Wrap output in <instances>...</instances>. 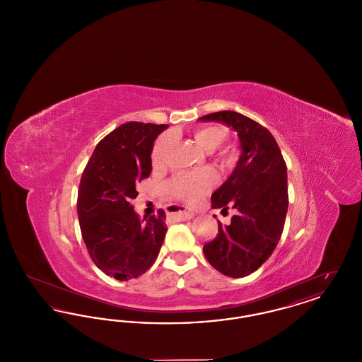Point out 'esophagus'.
Masks as SVG:
<instances>
[{
    "label": "esophagus",
    "instance_id": "esophagus-1",
    "mask_svg": "<svg viewBox=\"0 0 362 362\" xmlns=\"http://www.w3.org/2000/svg\"><path fill=\"white\" fill-rule=\"evenodd\" d=\"M194 216H195L194 211L189 210V209H179L176 211H173V218L177 220V221H186V220L192 218Z\"/></svg>",
    "mask_w": 362,
    "mask_h": 362
}]
</instances>
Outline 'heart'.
I'll list each match as a JSON object with an SVG mask.
<instances>
[{"instance_id": "b5f03b06", "label": "heart", "mask_w": 362, "mask_h": 362, "mask_svg": "<svg viewBox=\"0 0 362 362\" xmlns=\"http://www.w3.org/2000/svg\"><path fill=\"white\" fill-rule=\"evenodd\" d=\"M192 134L197 144L207 152L218 148L225 138L224 129L220 126H202L195 129ZM171 141V133H165L156 141L155 148L152 152L155 165H161L164 163ZM216 175L209 170L198 173H182L173 179V182L170 183V189L176 198L194 202L202 194L211 189L216 185Z\"/></svg>"}]
</instances>
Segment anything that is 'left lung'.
<instances>
[{
  "mask_svg": "<svg viewBox=\"0 0 362 362\" xmlns=\"http://www.w3.org/2000/svg\"><path fill=\"white\" fill-rule=\"evenodd\" d=\"M198 121L232 127L240 145L236 167L211 194L213 209L232 206L236 214L229 225L218 221V235L204 245V254L224 276H250L270 258L284 230L289 205L286 164L272 133L239 112L218 111Z\"/></svg>",
  "mask_w": 362,
  "mask_h": 362,
  "instance_id": "8db88e82",
  "label": "left lung"
}]
</instances>
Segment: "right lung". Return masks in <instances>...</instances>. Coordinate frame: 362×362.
Here are the masks:
<instances>
[{
    "label": "right lung",
    "instance_id": "add662e5",
    "mask_svg": "<svg viewBox=\"0 0 362 362\" xmlns=\"http://www.w3.org/2000/svg\"><path fill=\"white\" fill-rule=\"evenodd\" d=\"M168 124L129 122L104 137L81 176L77 214L93 263L118 281L142 276L167 233L165 211L139 218L136 183L152 171V151Z\"/></svg>",
    "mask_w": 362,
    "mask_h": 362
}]
</instances>
